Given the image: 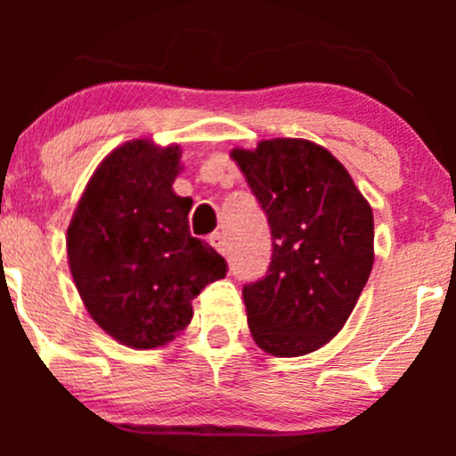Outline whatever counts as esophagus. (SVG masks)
Wrapping results in <instances>:
<instances>
[{
    "label": "esophagus",
    "instance_id": "esophagus-1",
    "mask_svg": "<svg viewBox=\"0 0 456 456\" xmlns=\"http://www.w3.org/2000/svg\"><path fill=\"white\" fill-rule=\"evenodd\" d=\"M210 244L218 250V253L227 257V255H229V242H227V238H224V233H214L210 238Z\"/></svg>",
    "mask_w": 456,
    "mask_h": 456
}]
</instances>
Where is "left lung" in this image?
Masks as SVG:
<instances>
[{
  "label": "left lung",
  "mask_w": 456,
  "mask_h": 456,
  "mask_svg": "<svg viewBox=\"0 0 456 456\" xmlns=\"http://www.w3.org/2000/svg\"><path fill=\"white\" fill-rule=\"evenodd\" d=\"M232 159L272 229L270 268L242 289L250 334L279 358L315 352L341 332L369 281L373 210L313 141H261Z\"/></svg>",
  "instance_id": "obj_1"
}]
</instances>
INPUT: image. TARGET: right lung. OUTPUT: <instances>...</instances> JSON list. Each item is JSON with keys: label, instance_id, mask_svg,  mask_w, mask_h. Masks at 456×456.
I'll list each match as a JSON object with an SVG mask.
<instances>
[{"label": "right lung", "instance_id": "1", "mask_svg": "<svg viewBox=\"0 0 456 456\" xmlns=\"http://www.w3.org/2000/svg\"><path fill=\"white\" fill-rule=\"evenodd\" d=\"M180 159V145L150 139L115 148L68 227V265L83 305L133 349L174 341L191 323V302L227 274V261L188 229L192 199L174 192Z\"/></svg>", "mask_w": 456, "mask_h": 456}]
</instances>
